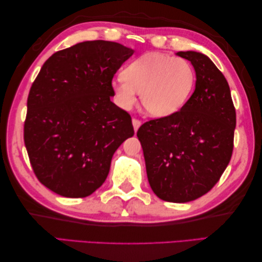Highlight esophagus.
<instances>
[{
  "label": "esophagus",
  "mask_w": 262,
  "mask_h": 262,
  "mask_svg": "<svg viewBox=\"0 0 262 262\" xmlns=\"http://www.w3.org/2000/svg\"><path fill=\"white\" fill-rule=\"evenodd\" d=\"M132 124H134V128H135V131H138V128H139V127H140V125H141V122L139 121V119L134 118V119H132Z\"/></svg>",
  "instance_id": "obj_1"
}]
</instances>
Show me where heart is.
Segmentation results:
<instances>
[{
	"label": "heart",
	"instance_id": "b5f03b06",
	"mask_svg": "<svg viewBox=\"0 0 262 262\" xmlns=\"http://www.w3.org/2000/svg\"><path fill=\"white\" fill-rule=\"evenodd\" d=\"M195 81V70L188 60L149 52L132 60L123 75L113 80L111 88L122 109L134 108L141 94V103L148 115L167 117L186 104Z\"/></svg>",
	"mask_w": 262,
	"mask_h": 262
}]
</instances>
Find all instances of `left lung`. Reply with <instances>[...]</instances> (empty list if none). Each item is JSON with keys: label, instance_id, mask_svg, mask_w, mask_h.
<instances>
[{"label": "left lung", "instance_id": "obj_1", "mask_svg": "<svg viewBox=\"0 0 262 262\" xmlns=\"http://www.w3.org/2000/svg\"><path fill=\"white\" fill-rule=\"evenodd\" d=\"M177 54L195 68V92L178 113L144 123L137 137L154 194L167 202L186 203L211 190L228 167L235 109L228 81L207 55Z\"/></svg>", "mask_w": 262, "mask_h": 262}]
</instances>
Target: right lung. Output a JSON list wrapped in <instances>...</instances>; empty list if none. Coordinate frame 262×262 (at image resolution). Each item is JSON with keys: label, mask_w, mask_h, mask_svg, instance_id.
I'll return each mask as SVG.
<instances>
[{"label": "right lung", "mask_w": 262, "mask_h": 262, "mask_svg": "<svg viewBox=\"0 0 262 262\" xmlns=\"http://www.w3.org/2000/svg\"><path fill=\"white\" fill-rule=\"evenodd\" d=\"M132 54L114 41L79 42L51 55L33 81L24 143L37 179L55 194L92 195L135 135L131 116L110 101L114 75Z\"/></svg>", "instance_id": "1"}]
</instances>
